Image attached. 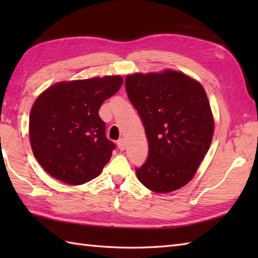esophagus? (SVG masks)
I'll list each match as a JSON object with an SVG mask.
<instances>
[{
    "mask_svg": "<svg viewBox=\"0 0 258 258\" xmlns=\"http://www.w3.org/2000/svg\"><path fill=\"white\" fill-rule=\"evenodd\" d=\"M117 146H118L119 151H124V150H125V147H126L125 141H124L123 139H119V140L117 141Z\"/></svg>",
    "mask_w": 258,
    "mask_h": 258,
    "instance_id": "esophagus-1",
    "label": "esophagus"
}]
</instances>
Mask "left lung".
<instances>
[{"label": "left lung", "mask_w": 258, "mask_h": 258, "mask_svg": "<svg viewBox=\"0 0 258 258\" xmlns=\"http://www.w3.org/2000/svg\"><path fill=\"white\" fill-rule=\"evenodd\" d=\"M125 89L143 122L149 156L136 176L155 193H168L194 177L210 149L214 118L206 92L182 72L135 73Z\"/></svg>", "instance_id": "obj_1"}]
</instances>
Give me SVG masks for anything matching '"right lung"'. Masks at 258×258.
I'll list each match as a JSON object with an SVG mask.
<instances>
[{
    "label": "right lung",
    "instance_id": "obj_1",
    "mask_svg": "<svg viewBox=\"0 0 258 258\" xmlns=\"http://www.w3.org/2000/svg\"><path fill=\"white\" fill-rule=\"evenodd\" d=\"M123 84L119 75L59 82L36 98L30 114V142L44 171L69 185L97 177L115 149L98 116L103 102Z\"/></svg>",
    "mask_w": 258,
    "mask_h": 258
}]
</instances>
